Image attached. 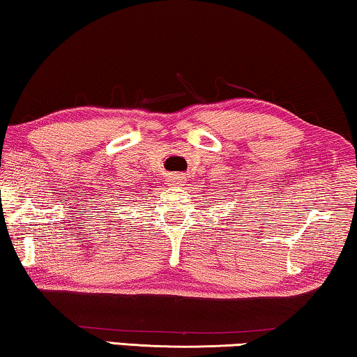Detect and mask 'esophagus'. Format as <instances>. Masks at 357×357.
Returning a JSON list of instances; mask_svg holds the SVG:
<instances>
[{"mask_svg":"<svg viewBox=\"0 0 357 357\" xmlns=\"http://www.w3.org/2000/svg\"><path fill=\"white\" fill-rule=\"evenodd\" d=\"M185 183V178L181 176V174H173L172 178H169V184L172 185H183Z\"/></svg>","mask_w":357,"mask_h":357,"instance_id":"esophagus-1","label":"esophagus"}]
</instances>
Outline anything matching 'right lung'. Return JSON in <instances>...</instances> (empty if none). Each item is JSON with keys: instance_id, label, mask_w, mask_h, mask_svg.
<instances>
[{"instance_id": "1", "label": "right lung", "mask_w": 357, "mask_h": 357, "mask_svg": "<svg viewBox=\"0 0 357 357\" xmlns=\"http://www.w3.org/2000/svg\"><path fill=\"white\" fill-rule=\"evenodd\" d=\"M123 190V192H121L119 189H117V192H114V195H112V199H123L122 200V206H127V205H132V200H128L130 199V197H133V194H130V192H132V190H128V185H127V188H122ZM106 199H107V197H106ZM114 208V200H106V205H105V203H103V208H101V209H109V208ZM119 209H121V208H119ZM119 209H117V211H119ZM107 213H114V209H109V211H107Z\"/></svg>"}]
</instances>
